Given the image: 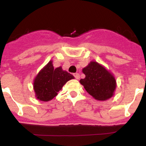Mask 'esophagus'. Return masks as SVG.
Masks as SVG:
<instances>
[{"label":"esophagus","instance_id":"1","mask_svg":"<svg viewBox=\"0 0 146 146\" xmlns=\"http://www.w3.org/2000/svg\"><path fill=\"white\" fill-rule=\"evenodd\" d=\"M74 76L77 80L80 79V74H79V73H75V74H74Z\"/></svg>","mask_w":146,"mask_h":146}]
</instances>
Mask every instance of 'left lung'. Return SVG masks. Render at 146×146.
<instances>
[{
    "label": "left lung",
    "instance_id": "8db88e82",
    "mask_svg": "<svg viewBox=\"0 0 146 146\" xmlns=\"http://www.w3.org/2000/svg\"><path fill=\"white\" fill-rule=\"evenodd\" d=\"M86 75L80 80L86 91L96 100L105 101L114 95L116 80L111 72L96 61H91L82 70Z\"/></svg>",
    "mask_w": 146,
    "mask_h": 146
}]
</instances>
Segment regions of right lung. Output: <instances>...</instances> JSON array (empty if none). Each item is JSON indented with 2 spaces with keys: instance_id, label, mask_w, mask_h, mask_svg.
<instances>
[{
  "instance_id": "obj_1",
  "label": "right lung",
  "mask_w": 146,
  "mask_h": 146,
  "mask_svg": "<svg viewBox=\"0 0 146 146\" xmlns=\"http://www.w3.org/2000/svg\"><path fill=\"white\" fill-rule=\"evenodd\" d=\"M74 77L62 69L61 66L54 69L52 61L39 71L33 80V90L37 99L42 102L52 100L58 95L63 86Z\"/></svg>"
}]
</instances>
